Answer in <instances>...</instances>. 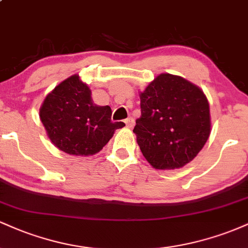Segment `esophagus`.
Wrapping results in <instances>:
<instances>
[{
	"label": "esophagus",
	"instance_id": "obj_1",
	"mask_svg": "<svg viewBox=\"0 0 248 248\" xmlns=\"http://www.w3.org/2000/svg\"><path fill=\"white\" fill-rule=\"evenodd\" d=\"M124 124H126V127L133 128L134 124H135V121H134L133 118H128V119H126V121H124Z\"/></svg>",
	"mask_w": 248,
	"mask_h": 248
}]
</instances>
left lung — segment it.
Here are the masks:
<instances>
[{
  "mask_svg": "<svg viewBox=\"0 0 248 248\" xmlns=\"http://www.w3.org/2000/svg\"><path fill=\"white\" fill-rule=\"evenodd\" d=\"M141 118L133 132L155 169H178L201 152L211 132L210 107L201 88L178 76L160 75L140 94Z\"/></svg>",
  "mask_w": 248,
  "mask_h": 248,
  "instance_id": "left-lung-1",
  "label": "left lung"
}]
</instances>
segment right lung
<instances>
[{"label":"right lung","mask_w":248,"mask_h":248,"mask_svg":"<svg viewBox=\"0 0 248 248\" xmlns=\"http://www.w3.org/2000/svg\"><path fill=\"white\" fill-rule=\"evenodd\" d=\"M39 116L52 143L70 155L88 156L100 152L124 126L112 122L109 106L93 104L91 90L72 76L56 86L43 102Z\"/></svg>","instance_id":"add662e5"}]
</instances>
